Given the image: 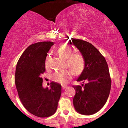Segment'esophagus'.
<instances>
[{
    "instance_id": "esophagus-1",
    "label": "esophagus",
    "mask_w": 128,
    "mask_h": 128,
    "mask_svg": "<svg viewBox=\"0 0 128 128\" xmlns=\"http://www.w3.org/2000/svg\"><path fill=\"white\" fill-rule=\"evenodd\" d=\"M62 89H66V88H67V86H64V85H63V86H62Z\"/></svg>"
}]
</instances>
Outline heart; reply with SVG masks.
I'll return each instance as SVG.
<instances>
[{
  "label": "heart",
  "instance_id": "1",
  "mask_svg": "<svg viewBox=\"0 0 128 128\" xmlns=\"http://www.w3.org/2000/svg\"><path fill=\"white\" fill-rule=\"evenodd\" d=\"M56 52L63 59L66 60V64L70 70H72L74 74H80L83 71L86 65L84 57L82 54L79 53H73L72 49L68 46L60 44L56 49ZM49 56L46 57L45 61V67L48 68L49 67ZM72 73L69 70H61L57 71L53 73L52 75V79L54 82L57 83L65 84L71 79Z\"/></svg>",
  "mask_w": 128,
  "mask_h": 128
}]
</instances>
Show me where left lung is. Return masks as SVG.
<instances>
[{
	"mask_svg": "<svg viewBox=\"0 0 128 128\" xmlns=\"http://www.w3.org/2000/svg\"><path fill=\"white\" fill-rule=\"evenodd\" d=\"M68 43L79 50L86 61L76 81H86V84L73 86L76 91L73 105L79 114L92 115L104 106L110 95L111 82L108 64L99 51L90 42L72 38Z\"/></svg>",
	"mask_w": 128,
	"mask_h": 128,
	"instance_id": "obj_1",
	"label": "left lung"
}]
</instances>
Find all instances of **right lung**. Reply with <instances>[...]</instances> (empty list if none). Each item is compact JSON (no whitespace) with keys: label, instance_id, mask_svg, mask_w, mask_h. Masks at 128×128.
Here are the masks:
<instances>
[{"label":"right lung","instance_id":"1","mask_svg":"<svg viewBox=\"0 0 128 128\" xmlns=\"http://www.w3.org/2000/svg\"><path fill=\"white\" fill-rule=\"evenodd\" d=\"M52 42L32 44L26 48L17 62L15 83L20 100L29 112L39 117H48L56 112L61 94V86L50 83L43 88L41 74L45 72L48 52Z\"/></svg>","mask_w":128,"mask_h":128}]
</instances>
